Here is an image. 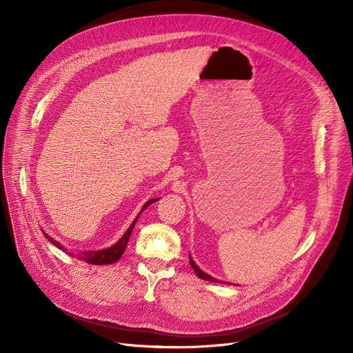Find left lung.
Here are the masks:
<instances>
[{
    "label": "left lung",
    "mask_w": 353,
    "mask_h": 353,
    "mask_svg": "<svg viewBox=\"0 0 353 353\" xmlns=\"http://www.w3.org/2000/svg\"><path fill=\"white\" fill-rule=\"evenodd\" d=\"M189 261H190V265H192V268H193V270L196 272V274L200 277V279H203V281H209V282H219L217 279H214V277H212L210 274H208V273H205L203 272L201 269H199V266L194 263V261L192 259V256H189ZM219 283H223V282H219Z\"/></svg>",
    "instance_id": "8db88e82"
}]
</instances>
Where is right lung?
<instances>
[{
  "label": "right lung",
  "mask_w": 353,
  "mask_h": 353,
  "mask_svg": "<svg viewBox=\"0 0 353 353\" xmlns=\"http://www.w3.org/2000/svg\"><path fill=\"white\" fill-rule=\"evenodd\" d=\"M157 200H159V199L148 200V201L145 203V205L143 206L141 212H143L147 206H150L152 203H154V201H157ZM141 212H140V213H141ZM140 213H139V216H140ZM139 216L136 217V220L133 221L132 226H130V228L127 229V232L123 234V237L119 240V242H117L116 245H113L111 248H107V249H104V250H97V252H96V250H84V252H80L79 254H76V257L81 259V261H84V262H87V263H91V265H110V263L117 262L119 259L123 256L124 250H125V246H127V243H128L130 234H132V232H133V229H134V225H136V221H137ZM44 234H46V237L50 240V242H51L54 246H57V248L61 249V250H65V249L61 246V243L57 242V240H54L52 237L47 236V233H44ZM72 256H74V253H72Z\"/></svg>",
  "instance_id": "obj_1"
}]
</instances>
